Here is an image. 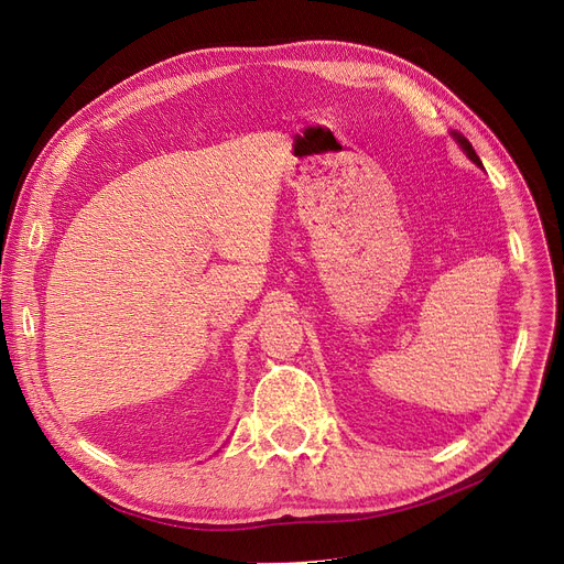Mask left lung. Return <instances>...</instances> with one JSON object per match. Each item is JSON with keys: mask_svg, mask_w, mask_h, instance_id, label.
Returning a JSON list of instances; mask_svg holds the SVG:
<instances>
[{"mask_svg": "<svg viewBox=\"0 0 564 564\" xmlns=\"http://www.w3.org/2000/svg\"><path fill=\"white\" fill-rule=\"evenodd\" d=\"M453 137H455V139H457V141H459V145H462V148H464V151H466V155H468V158H470V160H473V162H476V164H478V166H482V162H480V158H478V155H476V151H473V145H470V143H468V139H464V137H462V134H457V132H453Z\"/></svg>", "mask_w": 564, "mask_h": 564, "instance_id": "1", "label": "left lung"}]
</instances>
